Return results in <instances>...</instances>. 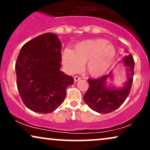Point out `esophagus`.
Masks as SVG:
<instances>
[{
  "label": "esophagus",
  "mask_w": 150,
  "mask_h": 150,
  "mask_svg": "<svg viewBox=\"0 0 150 150\" xmlns=\"http://www.w3.org/2000/svg\"><path fill=\"white\" fill-rule=\"evenodd\" d=\"M80 80H81L80 77H79V76H75V77H74V81H75V82H77V81H79Z\"/></svg>",
  "instance_id": "34e87169"
}]
</instances>
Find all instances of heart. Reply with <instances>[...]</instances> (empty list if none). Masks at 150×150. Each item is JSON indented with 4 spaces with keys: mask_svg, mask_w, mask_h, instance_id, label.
<instances>
[{
    "mask_svg": "<svg viewBox=\"0 0 150 150\" xmlns=\"http://www.w3.org/2000/svg\"><path fill=\"white\" fill-rule=\"evenodd\" d=\"M114 46L104 39H88L78 43L74 50L64 49L62 60L71 73L78 72L86 63V70L91 76L99 77L106 73L116 57Z\"/></svg>",
    "mask_w": 150,
    "mask_h": 150,
    "instance_id": "obj_1",
    "label": "heart"
}]
</instances>
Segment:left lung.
I'll use <instances>...</instances> for the list:
<instances>
[{"label": "left lung", "instance_id": "obj_1", "mask_svg": "<svg viewBox=\"0 0 150 150\" xmlns=\"http://www.w3.org/2000/svg\"><path fill=\"white\" fill-rule=\"evenodd\" d=\"M123 63L127 67L128 72V81L123 87L107 86L106 80L112 77V71L98 79H88L89 89L84 95V101L93 111L100 113L112 112L119 108L128 97L133 81L135 66L132 55L123 57Z\"/></svg>", "mask_w": 150, "mask_h": 150}]
</instances>
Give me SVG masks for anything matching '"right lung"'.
Returning <instances> with one entry per match:
<instances>
[{
    "label": "right lung",
    "mask_w": 150,
    "mask_h": 150,
    "mask_svg": "<svg viewBox=\"0 0 150 150\" xmlns=\"http://www.w3.org/2000/svg\"><path fill=\"white\" fill-rule=\"evenodd\" d=\"M61 43L45 33L23 45L16 63L17 87L22 101L37 113H51L65 100L72 76L61 71Z\"/></svg>",
    "instance_id": "add662e5"
}]
</instances>
